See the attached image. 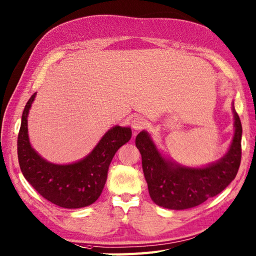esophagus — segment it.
<instances>
[{
  "label": "esophagus",
  "instance_id": "1",
  "mask_svg": "<svg viewBox=\"0 0 256 256\" xmlns=\"http://www.w3.org/2000/svg\"><path fill=\"white\" fill-rule=\"evenodd\" d=\"M146 124H148V122H146V120L144 118L137 117V118H134V120H132V129L134 130V132H140V130L144 129L146 127Z\"/></svg>",
  "mask_w": 256,
  "mask_h": 256
}]
</instances>
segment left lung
Instances as JSON below:
<instances>
[{
	"mask_svg": "<svg viewBox=\"0 0 256 256\" xmlns=\"http://www.w3.org/2000/svg\"><path fill=\"white\" fill-rule=\"evenodd\" d=\"M234 136L226 156L204 168L180 166L164 158L150 134L141 132L136 146L142 158V170L151 200L158 206L182 210L200 205L218 195L234 180L241 162L242 124L234 110Z\"/></svg>",
	"mask_w": 256,
	"mask_h": 256,
	"instance_id": "8db88e82",
	"label": "left lung"
}]
</instances>
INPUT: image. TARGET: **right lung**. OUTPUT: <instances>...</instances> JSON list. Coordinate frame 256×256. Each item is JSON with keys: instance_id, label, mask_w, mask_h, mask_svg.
Segmentation results:
<instances>
[{"instance_id": "obj_1", "label": "right lung", "mask_w": 256, "mask_h": 256, "mask_svg": "<svg viewBox=\"0 0 256 256\" xmlns=\"http://www.w3.org/2000/svg\"><path fill=\"white\" fill-rule=\"evenodd\" d=\"M35 98L34 93L22 112L17 138V156L22 175L39 194L56 206L76 209L92 205L103 192L114 156L132 138V129L110 128L90 153L76 163H51L38 154L28 138L27 118Z\"/></svg>"}]
</instances>
